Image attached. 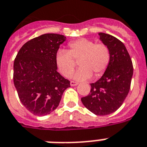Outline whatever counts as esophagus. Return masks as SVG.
Listing matches in <instances>:
<instances>
[{"mask_svg":"<svg viewBox=\"0 0 147 147\" xmlns=\"http://www.w3.org/2000/svg\"><path fill=\"white\" fill-rule=\"evenodd\" d=\"M78 85V82H74V81H71V86H76Z\"/></svg>","mask_w":147,"mask_h":147,"instance_id":"obj_1","label":"esophagus"}]
</instances>
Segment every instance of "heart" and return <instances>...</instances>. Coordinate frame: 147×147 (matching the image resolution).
Listing matches in <instances>:
<instances>
[{
	"instance_id": "b5f03b06",
	"label": "heart",
	"mask_w": 147,
	"mask_h": 147,
	"mask_svg": "<svg viewBox=\"0 0 147 147\" xmlns=\"http://www.w3.org/2000/svg\"><path fill=\"white\" fill-rule=\"evenodd\" d=\"M68 50L59 49L55 55V65L64 76H69L79 60L80 68L71 76L76 80H86L92 76L98 77L106 70L110 62V53L107 46L95 43L86 38H80L68 44Z\"/></svg>"
}]
</instances>
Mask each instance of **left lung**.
<instances>
[{
	"mask_svg": "<svg viewBox=\"0 0 147 147\" xmlns=\"http://www.w3.org/2000/svg\"><path fill=\"white\" fill-rule=\"evenodd\" d=\"M98 34L100 40L110 50V62L103 76L91 84L90 94L81 100L94 114L106 116L118 110L128 95L133 65L123 43L112 35L102 32Z\"/></svg>",
	"mask_w": 147,
	"mask_h": 147,
	"instance_id": "left-lung-1",
	"label": "left lung"
}]
</instances>
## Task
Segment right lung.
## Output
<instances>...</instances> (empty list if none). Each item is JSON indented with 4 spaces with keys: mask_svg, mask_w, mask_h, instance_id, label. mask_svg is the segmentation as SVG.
Returning a JSON list of instances; mask_svg holds the SVG:
<instances>
[{
    "mask_svg": "<svg viewBox=\"0 0 147 147\" xmlns=\"http://www.w3.org/2000/svg\"><path fill=\"white\" fill-rule=\"evenodd\" d=\"M66 37L45 34L28 41L13 65V81L22 104L36 116H46L59 105L70 81L57 71L55 55Z\"/></svg>",
    "mask_w": 147,
    "mask_h": 147,
    "instance_id": "obj_1",
    "label": "right lung"
}]
</instances>
